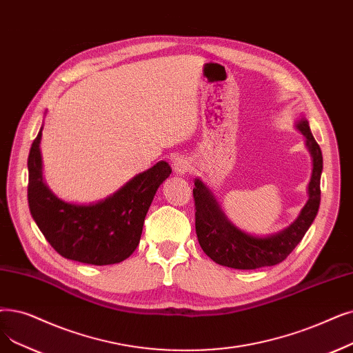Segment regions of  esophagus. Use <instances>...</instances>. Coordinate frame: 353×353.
<instances>
[{"mask_svg": "<svg viewBox=\"0 0 353 353\" xmlns=\"http://www.w3.org/2000/svg\"><path fill=\"white\" fill-rule=\"evenodd\" d=\"M173 168H174L176 174L183 176V174H186V173H189L192 170V163H190V160L188 157L180 156V157H177L173 161Z\"/></svg>", "mask_w": 353, "mask_h": 353, "instance_id": "obj_1", "label": "esophagus"}]
</instances>
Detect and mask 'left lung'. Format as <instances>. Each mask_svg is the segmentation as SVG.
Instances as JSON below:
<instances>
[{"label": "left lung", "mask_w": 353, "mask_h": 353, "mask_svg": "<svg viewBox=\"0 0 353 353\" xmlns=\"http://www.w3.org/2000/svg\"><path fill=\"white\" fill-rule=\"evenodd\" d=\"M305 137V147L313 160L312 177L307 188L309 201L299 218L284 231L270 236H252L234 226L221 210L210 190L199 179L194 180L196 235L203 252L219 265L236 270H255L280 264L291 254L309 231L320 206V176L323 170L321 150L310 132L307 119L296 125Z\"/></svg>", "instance_id": "left-lung-1"}]
</instances>
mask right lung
<instances>
[{
	"label": "right lung",
	"mask_w": 353,
	"mask_h": 353,
	"mask_svg": "<svg viewBox=\"0 0 353 353\" xmlns=\"http://www.w3.org/2000/svg\"><path fill=\"white\" fill-rule=\"evenodd\" d=\"M41 130L27 161L28 206L41 234L57 254L73 261L92 265L124 261L140 243L145 214L157 189L170 176V165L159 161L95 205L66 203L43 181Z\"/></svg>",
	"instance_id": "1"
}]
</instances>
